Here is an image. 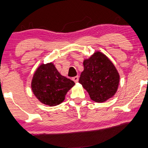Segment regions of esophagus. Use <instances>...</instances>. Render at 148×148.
<instances>
[{
    "instance_id": "obj_1",
    "label": "esophagus",
    "mask_w": 148,
    "mask_h": 148,
    "mask_svg": "<svg viewBox=\"0 0 148 148\" xmlns=\"http://www.w3.org/2000/svg\"><path fill=\"white\" fill-rule=\"evenodd\" d=\"M72 80L75 82V83H77V82L79 81V76H74V77H73Z\"/></svg>"
}]
</instances>
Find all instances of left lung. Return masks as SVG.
<instances>
[{"label":"left lung","instance_id":"1","mask_svg":"<svg viewBox=\"0 0 148 148\" xmlns=\"http://www.w3.org/2000/svg\"><path fill=\"white\" fill-rule=\"evenodd\" d=\"M84 70L79 82L97 103L106 101L118 89L119 74L109 58L100 51L94 53L83 62Z\"/></svg>","mask_w":148,"mask_h":148}]
</instances>
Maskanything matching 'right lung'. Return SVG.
Returning <instances> with one entry per match:
<instances>
[{"label":"right lung","instance_id":"obj_1","mask_svg":"<svg viewBox=\"0 0 148 148\" xmlns=\"http://www.w3.org/2000/svg\"><path fill=\"white\" fill-rule=\"evenodd\" d=\"M74 82L60 75L53 63L42 64L36 69L32 81V89L42 103L55 106L65 99Z\"/></svg>","mask_w":148,"mask_h":148}]
</instances>
